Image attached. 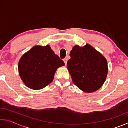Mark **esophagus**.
Here are the masks:
<instances>
[{
	"label": "esophagus",
	"instance_id": "34e87169",
	"mask_svg": "<svg viewBox=\"0 0 128 128\" xmlns=\"http://www.w3.org/2000/svg\"><path fill=\"white\" fill-rule=\"evenodd\" d=\"M63 61H64V64H65V65H66V63H67V59L66 58H64V59H63Z\"/></svg>",
	"mask_w": 128,
	"mask_h": 128
}]
</instances>
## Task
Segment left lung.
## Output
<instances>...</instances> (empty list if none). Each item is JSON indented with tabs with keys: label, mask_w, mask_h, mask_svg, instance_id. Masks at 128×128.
<instances>
[{
	"label": "left lung",
	"mask_w": 128,
	"mask_h": 128,
	"mask_svg": "<svg viewBox=\"0 0 128 128\" xmlns=\"http://www.w3.org/2000/svg\"><path fill=\"white\" fill-rule=\"evenodd\" d=\"M69 55L67 68L74 85L86 92L98 90L108 73L107 62L103 56L88 44L73 47Z\"/></svg>",
	"instance_id": "obj_1"
}]
</instances>
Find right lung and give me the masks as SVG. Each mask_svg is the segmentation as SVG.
Wrapping results in <instances>:
<instances>
[{
	"mask_svg": "<svg viewBox=\"0 0 128 128\" xmlns=\"http://www.w3.org/2000/svg\"><path fill=\"white\" fill-rule=\"evenodd\" d=\"M64 62L48 45L36 46L24 55L18 62L21 80L28 88L40 90L52 81L58 68Z\"/></svg>",
	"mask_w": 128,
	"mask_h": 128,
	"instance_id": "add662e5",
	"label": "right lung"
}]
</instances>
